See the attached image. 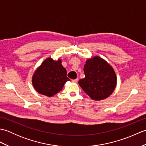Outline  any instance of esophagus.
Returning <instances> with one entry per match:
<instances>
[{"mask_svg": "<svg viewBox=\"0 0 146 146\" xmlns=\"http://www.w3.org/2000/svg\"><path fill=\"white\" fill-rule=\"evenodd\" d=\"M78 78L75 79V80H72V82L73 83H76V82H78Z\"/></svg>", "mask_w": 146, "mask_h": 146, "instance_id": "34e87169", "label": "esophagus"}]
</instances>
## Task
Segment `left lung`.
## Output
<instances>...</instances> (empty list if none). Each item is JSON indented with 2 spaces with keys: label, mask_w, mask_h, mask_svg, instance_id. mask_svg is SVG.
<instances>
[{
  "label": "left lung",
  "mask_w": 146,
  "mask_h": 146,
  "mask_svg": "<svg viewBox=\"0 0 146 146\" xmlns=\"http://www.w3.org/2000/svg\"><path fill=\"white\" fill-rule=\"evenodd\" d=\"M83 70L85 76L78 83L92 100H104L112 94L117 77L112 67L106 61L99 56L88 59Z\"/></svg>",
  "instance_id": "8db88e82"
}]
</instances>
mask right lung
Masks as SVG:
<instances>
[{"label": "right lung", "instance_id": "right-lung-1", "mask_svg": "<svg viewBox=\"0 0 146 146\" xmlns=\"http://www.w3.org/2000/svg\"><path fill=\"white\" fill-rule=\"evenodd\" d=\"M66 74L61 60L54 61L48 58L36 70L33 76V85L39 94L52 97L61 90L65 83L70 80Z\"/></svg>", "mask_w": 146, "mask_h": 146}]
</instances>
